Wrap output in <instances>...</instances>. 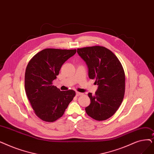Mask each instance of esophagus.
<instances>
[{
    "mask_svg": "<svg viewBox=\"0 0 154 154\" xmlns=\"http://www.w3.org/2000/svg\"><path fill=\"white\" fill-rule=\"evenodd\" d=\"M82 94H83L81 93V92H76V96H81V95H82Z\"/></svg>",
    "mask_w": 154,
    "mask_h": 154,
    "instance_id": "esophagus-1",
    "label": "esophagus"
}]
</instances>
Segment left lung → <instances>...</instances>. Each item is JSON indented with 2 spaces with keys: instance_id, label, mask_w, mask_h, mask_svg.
Returning <instances> with one entry per match:
<instances>
[{
  "instance_id": "1",
  "label": "left lung",
  "mask_w": 154,
  "mask_h": 154,
  "mask_svg": "<svg viewBox=\"0 0 154 154\" xmlns=\"http://www.w3.org/2000/svg\"><path fill=\"white\" fill-rule=\"evenodd\" d=\"M77 53L88 66L89 77L95 79L98 88L89 92L91 104L85 108L90 117L103 121L111 117L121 105L125 95V75L122 63L104 46L78 48Z\"/></svg>"
}]
</instances>
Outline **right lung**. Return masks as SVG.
<instances>
[{
  "label": "right lung",
  "instance_id": "right-lung-1",
  "mask_svg": "<svg viewBox=\"0 0 154 154\" xmlns=\"http://www.w3.org/2000/svg\"><path fill=\"white\" fill-rule=\"evenodd\" d=\"M75 53L76 50L46 48L36 53L27 65L26 93L36 115L43 121L53 122L62 117L75 96L74 91H61L52 84L62 65Z\"/></svg>",
  "mask_w": 154,
  "mask_h": 154
}]
</instances>
